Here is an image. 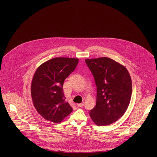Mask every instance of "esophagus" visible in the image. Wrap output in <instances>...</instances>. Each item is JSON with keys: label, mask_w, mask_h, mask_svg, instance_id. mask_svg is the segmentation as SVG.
<instances>
[{"label": "esophagus", "mask_w": 157, "mask_h": 157, "mask_svg": "<svg viewBox=\"0 0 157 157\" xmlns=\"http://www.w3.org/2000/svg\"><path fill=\"white\" fill-rule=\"evenodd\" d=\"M84 106V104L83 103H81V104H77V106L78 107H83Z\"/></svg>", "instance_id": "1"}]
</instances>
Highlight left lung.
<instances>
[{"label": "left lung", "instance_id": "obj_1", "mask_svg": "<svg viewBox=\"0 0 157 157\" xmlns=\"http://www.w3.org/2000/svg\"><path fill=\"white\" fill-rule=\"evenodd\" d=\"M95 80L97 101L89 114L98 126L113 123L128 107L132 94V81L125 67L108 57L86 59Z\"/></svg>", "mask_w": 157, "mask_h": 157}]
</instances>
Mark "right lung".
<instances>
[{"label":"right lung","instance_id":"add662e5","mask_svg":"<svg viewBox=\"0 0 157 157\" xmlns=\"http://www.w3.org/2000/svg\"><path fill=\"white\" fill-rule=\"evenodd\" d=\"M78 61L75 58L55 57L44 62L35 72L31 85L32 98L36 109L45 120L59 123L71 113L63 86Z\"/></svg>","mask_w":157,"mask_h":157}]
</instances>
